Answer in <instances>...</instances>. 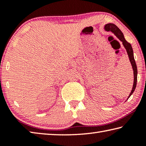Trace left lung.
Returning <instances> with one entry per match:
<instances>
[{
    "label": "left lung",
    "mask_w": 146,
    "mask_h": 146,
    "mask_svg": "<svg viewBox=\"0 0 146 146\" xmlns=\"http://www.w3.org/2000/svg\"><path fill=\"white\" fill-rule=\"evenodd\" d=\"M104 29L106 31H111L112 33L114 34L121 42H122L123 47H124L125 50L127 51V53L129 58V61L131 62V64L132 66V68L133 70V75H134V81H133V86L132 90L131 91L129 97H128L127 99L128 100V98L131 97V95L133 93V92H134V91L136 88V86H137V64H136L135 58H134V55H133V50L132 46L131 45V44L127 42L126 41V40H125L124 38V36H123L122 32L120 31V29L118 28L115 24H112V23H109V24H106L104 26Z\"/></svg>",
    "instance_id": "left-lung-1"
}]
</instances>
